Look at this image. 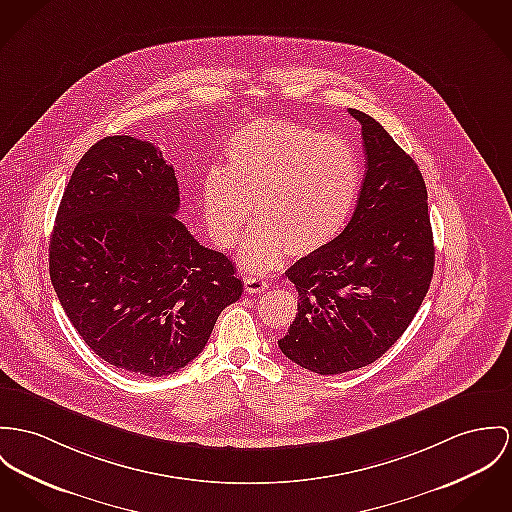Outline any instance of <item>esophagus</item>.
Here are the masks:
<instances>
[{
    "instance_id": "34e87169",
    "label": "esophagus",
    "mask_w": 512,
    "mask_h": 512,
    "mask_svg": "<svg viewBox=\"0 0 512 512\" xmlns=\"http://www.w3.org/2000/svg\"><path fill=\"white\" fill-rule=\"evenodd\" d=\"M243 284H245V292L247 294H259V292L267 290V286H269L267 280H263L259 276H245Z\"/></svg>"
}]
</instances>
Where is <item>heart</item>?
I'll use <instances>...</instances> for the list:
<instances>
[{
	"mask_svg": "<svg viewBox=\"0 0 512 512\" xmlns=\"http://www.w3.org/2000/svg\"><path fill=\"white\" fill-rule=\"evenodd\" d=\"M360 167L351 144L302 122L253 120L226 144V169L202 181L204 222L218 247L230 249L249 224L241 261L265 273L286 249L310 255L335 241L351 220Z\"/></svg>",
	"mask_w": 512,
	"mask_h": 512,
	"instance_id": "1",
	"label": "heart"
}]
</instances>
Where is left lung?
Wrapping results in <instances>:
<instances>
[{"label":"left lung","instance_id":"1","mask_svg":"<svg viewBox=\"0 0 512 512\" xmlns=\"http://www.w3.org/2000/svg\"><path fill=\"white\" fill-rule=\"evenodd\" d=\"M362 126L366 175L341 236L296 261L286 276L298 314L280 351L315 374L372 364L409 327L433 278L427 187L417 163L386 128L349 111Z\"/></svg>","mask_w":512,"mask_h":512}]
</instances>
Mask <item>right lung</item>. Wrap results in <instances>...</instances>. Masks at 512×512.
<instances>
[{
	"mask_svg": "<svg viewBox=\"0 0 512 512\" xmlns=\"http://www.w3.org/2000/svg\"><path fill=\"white\" fill-rule=\"evenodd\" d=\"M177 210L173 165L132 136L91 146L58 206L52 286L85 345L126 372L185 368L243 292L232 261L200 245Z\"/></svg>",
	"mask_w": 512,
	"mask_h": 512,
	"instance_id": "right-lung-1",
	"label": "right lung"
}]
</instances>
